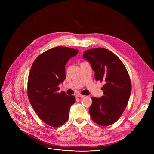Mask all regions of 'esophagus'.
Segmentation results:
<instances>
[{"label":"esophagus","instance_id":"34e87169","mask_svg":"<svg viewBox=\"0 0 154 154\" xmlns=\"http://www.w3.org/2000/svg\"><path fill=\"white\" fill-rule=\"evenodd\" d=\"M75 95H76V97H80V98H82V97H84V95L80 94H77Z\"/></svg>","mask_w":154,"mask_h":154}]
</instances>
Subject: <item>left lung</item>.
<instances>
[{
  "label": "left lung",
  "mask_w": 154,
  "mask_h": 154,
  "mask_svg": "<svg viewBox=\"0 0 154 154\" xmlns=\"http://www.w3.org/2000/svg\"><path fill=\"white\" fill-rule=\"evenodd\" d=\"M83 57L91 65L97 81L105 83L102 88L103 95L92 97L91 117L100 125H110L120 118L127 106L132 90L130 77L122 62L106 48L87 50Z\"/></svg>",
  "instance_id": "left-lung-1"
}]
</instances>
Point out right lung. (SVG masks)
Masks as SVG:
<instances>
[{
	"label": "right lung",
	"mask_w": 154,
	"mask_h": 154,
	"mask_svg": "<svg viewBox=\"0 0 154 154\" xmlns=\"http://www.w3.org/2000/svg\"><path fill=\"white\" fill-rule=\"evenodd\" d=\"M77 49L56 47L40 55L31 67L27 95L32 107L46 124L57 127L68 120L70 108L75 102L73 95L58 92L66 79V65Z\"/></svg>",
	"instance_id": "1"
}]
</instances>
